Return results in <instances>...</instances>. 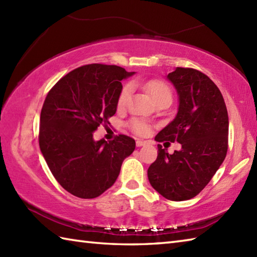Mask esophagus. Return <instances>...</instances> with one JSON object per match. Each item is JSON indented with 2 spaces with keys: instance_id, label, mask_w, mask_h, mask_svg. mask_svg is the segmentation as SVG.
Segmentation results:
<instances>
[{
  "instance_id": "1",
  "label": "esophagus",
  "mask_w": 257,
  "mask_h": 257,
  "mask_svg": "<svg viewBox=\"0 0 257 257\" xmlns=\"http://www.w3.org/2000/svg\"><path fill=\"white\" fill-rule=\"evenodd\" d=\"M136 145H137V147H143V146L147 145V141H145V140H141V139H138L137 141H136Z\"/></svg>"
}]
</instances>
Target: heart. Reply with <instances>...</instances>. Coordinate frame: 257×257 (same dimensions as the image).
<instances>
[{
	"mask_svg": "<svg viewBox=\"0 0 257 257\" xmlns=\"http://www.w3.org/2000/svg\"><path fill=\"white\" fill-rule=\"evenodd\" d=\"M144 88L151 95L155 102L163 99H172V91L170 89V87H169L165 81H162L160 79H151L149 81H147V83L144 84ZM130 94H132V87L129 85H125L121 89V91H120V95L118 97V108L122 109L127 106ZM130 127H132V129L136 134L139 135H145L149 130L148 123L141 119H133L132 121H130Z\"/></svg>",
	"mask_w": 257,
	"mask_h": 257,
	"instance_id": "heart-1",
	"label": "heart"
}]
</instances>
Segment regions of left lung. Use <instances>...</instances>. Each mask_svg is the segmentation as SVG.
<instances>
[{"instance_id":"8db88e82","label":"left lung","mask_w":257,"mask_h":257,"mask_svg":"<svg viewBox=\"0 0 257 257\" xmlns=\"http://www.w3.org/2000/svg\"><path fill=\"white\" fill-rule=\"evenodd\" d=\"M167 78L179 96L178 113L155 140L179 143L181 149L170 155L158 145L148 179L163 198L184 201L198 195L224 161L228 116L220 89L205 74L177 67Z\"/></svg>"}]
</instances>
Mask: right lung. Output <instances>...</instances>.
I'll return each instance as SVG.
<instances>
[{
  "instance_id": "add662e5",
  "label": "right lung",
  "mask_w": 257,
  "mask_h": 257,
  "mask_svg": "<svg viewBox=\"0 0 257 257\" xmlns=\"http://www.w3.org/2000/svg\"><path fill=\"white\" fill-rule=\"evenodd\" d=\"M128 73L116 65L90 64L59 79L48 92L40 119V148L62 187L81 199H94L116 182L136 141L124 135L95 141L92 134L117 110Z\"/></svg>"
}]
</instances>
